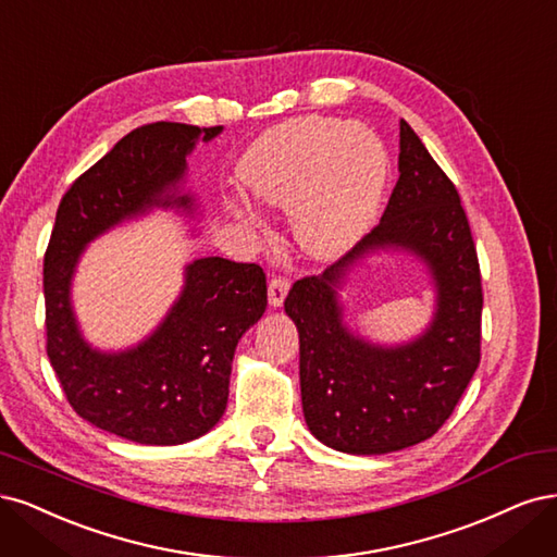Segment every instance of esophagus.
<instances>
[{"label": "esophagus", "mask_w": 557, "mask_h": 557, "mask_svg": "<svg viewBox=\"0 0 557 557\" xmlns=\"http://www.w3.org/2000/svg\"><path fill=\"white\" fill-rule=\"evenodd\" d=\"M286 294H289V280L286 277H273L271 282H268V302L273 305V308H280V305L284 302Z\"/></svg>", "instance_id": "34e87169"}]
</instances>
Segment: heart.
Returning a JSON list of instances; mask_svg holds the SVG:
<instances>
[{
    "instance_id": "obj_1",
    "label": "heart",
    "mask_w": 557,
    "mask_h": 557,
    "mask_svg": "<svg viewBox=\"0 0 557 557\" xmlns=\"http://www.w3.org/2000/svg\"><path fill=\"white\" fill-rule=\"evenodd\" d=\"M388 154L363 124L302 115L265 129L238 161V181L249 199L289 210L296 243L314 259L343 257L363 238L382 206ZM238 218L257 226L243 206Z\"/></svg>"
}]
</instances>
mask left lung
<instances>
[{"instance_id":"8db88e82","label":"left lung","mask_w":557,"mask_h":557,"mask_svg":"<svg viewBox=\"0 0 557 557\" xmlns=\"http://www.w3.org/2000/svg\"><path fill=\"white\" fill-rule=\"evenodd\" d=\"M400 177L368 236L284 300L300 339V398L310 433L335 451L382 456L433 437L481 358V275L468 214L446 173L400 120ZM407 251L436 289L431 324L400 346H380L344 319L338 292L356 264Z\"/></svg>"}]
</instances>
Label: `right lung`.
I'll use <instances>...</instances> for the list:
<instances>
[{"label":"right lung","instance_id":"1","mask_svg":"<svg viewBox=\"0 0 557 557\" xmlns=\"http://www.w3.org/2000/svg\"><path fill=\"white\" fill-rule=\"evenodd\" d=\"M222 129L183 122L134 129L71 185L50 233L44 259L50 366L78 417L136 444H185L218 425L238 339L265 312V275L257 263L194 259L159 326L120 351L87 343L71 284L85 247L115 226L154 208L199 214L196 194L185 189L187 157Z\"/></svg>","mask_w":557,"mask_h":557}]
</instances>
